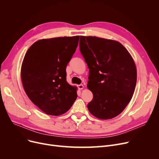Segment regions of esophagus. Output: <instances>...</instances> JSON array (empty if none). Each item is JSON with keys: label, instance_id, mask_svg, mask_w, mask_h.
I'll return each mask as SVG.
<instances>
[{"label": "esophagus", "instance_id": "esophagus-1", "mask_svg": "<svg viewBox=\"0 0 159 159\" xmlns=\"http://www.w3.org/2000/svg\"><path fill=\"white\" fill-rule=\"evenodd\" d=\"M77 86H78V88H79V89H84V85H83V84H79V85H78Z\"/></svg>", "mask_w": 159, "mask_h": 159}]
</instances>
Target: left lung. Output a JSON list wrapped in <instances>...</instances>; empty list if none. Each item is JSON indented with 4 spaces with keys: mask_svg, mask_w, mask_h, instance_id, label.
<instances>
[{
    "mask_svg": "<svg viewBox=\"0 0 159 159\" xmlns=\"http://www.w3.org/2000/svg\"><path fill=\"white\" fill-rule=\"evenodd\" d=\"M79 47L89 69L87 88L93 95L88 109L99 119H113L123 111L134 93V60L125 47L114 40L80 36Z\"/></svg>",
    "mask_w": 159,
    "mask_h": 159,
    "instance_id": "obj_1",
    "label": "left lung"
}]
</instances>
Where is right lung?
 Listing matches in <instances>:
<instances>
[{"label": "right lung", "mask_w": 159, "mask_h": 159, "mask_svg": "<svg viewBox=\"0 0 159 159\" xmlns=\"http://www.w3.org/2000/svg\"><path fill=\"white\" fill-rule=\"evenodd\" d=\"M79 36L40 39L25 55L20 77L31 101L47 115L68 111L77 97V86L66 81V68L76 51Z\"/></svg>", "instance_id": "add662e5"}]
</instances>
